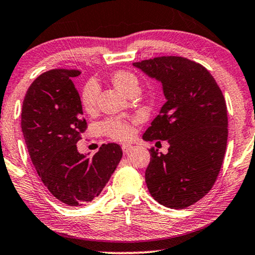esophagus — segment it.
<instances>
[{"instance_id": "34e87169", "label": "esophagus", "mask_w": 255, "mask_h": 255, "mask_svg": "<svg viewBox=\"0 0 255 255\" xmlns=\"http://www.w3.org/2000/svg\"><path fill=\"white\" fill-rule=\"evenodd\" d=\"M131 148H132L131 145H123V146H122V149H123L124 154H128V153L130 152Z\"/></svg>"}]
</instances>
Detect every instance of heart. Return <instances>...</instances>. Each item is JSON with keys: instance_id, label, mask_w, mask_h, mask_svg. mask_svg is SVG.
<instances>
[{"instance_id": "heart-1", "label": "heart", "mask_w": 255, "mask_h": 255, "mask_svg": "<svg viewBox=\"0 0 255 255\" xmlns=\"http://www.w3.org/2000/svg\"><path fill=\"white\" fill-rule=\"evenodd\" d=\"M111 82L116 88L125 95L132 90H139V80L133 73L128 71H118L111 75ZM99 86L94 80H90L83 86L81 92V104L87 114H93L96 110ZM100 130L104 135L115 140L127 141L133 135V128L131 122L124 118H108L100 124Z\"/></svg>"}]
</instances>
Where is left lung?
<instances>
[{
  "label": "left lung",
  "instance_id": "obj_1",
  "mask_svg": "<svg viewBox=\"0 0 255 255\" xmlns=\"http://www.w3.org/2000/svg\"><path fill=\"white\" fill-rule=\"evenodd\" d=\"M133 66L162 83L167 100L142 135L169 144L167 154L149 149L146 184L160 204L184 209L204 197L217 180L228 142L225 99L210 72L187 58L156 57Z\"/></svg>",
  "mask_w": 255,
  "mask_h": 255
}]
</instances>
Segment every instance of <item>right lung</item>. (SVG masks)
I'll return each instance as SVG.
<instances>
[{"label":"right lung","instance_id":"1","mask_svg":"<svg viewBox=\"0 0 255 255\" xmlns=\"http://www.w3.org/2000/svg\"><path fill=\"white\" fill-rule=\"evenodd\" d=\"M79 69H51L27 89L22 107V131L31 161L48 191L71 207L99 196L120 163L123 152L103 144L92 158L80 154L76 142L87 128L73 79Z\"/></svg>","mask_w":255,"mask_h":255}]
</instances>
